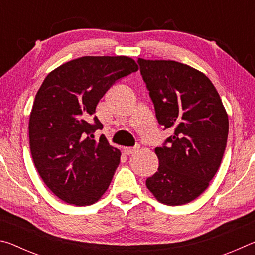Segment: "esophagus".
<instances>
[{"label": "esophagus", "instance_id": "34e87169", "mask_svg": "<svg viewBox=\"0 0 255 255\" xmlns=\"http://www.w3.org/2000/svg\"><path fill=\"white\" fill-rule=\"evenodd\" d=\"M139 148H140L139 145L133 146V147H124V152H125V154H126V155H131L133 153L138 152V150H139Z\"/></svg>", "mask_w": 255, "mask_h": 255}]
</instances>
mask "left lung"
I'll use <instances>...</instances> for the list:
<instances>
[{
    "instance_id": "8db88e82",
    "label": "left lung",
    "mask_w": 255,
    "mask_h": 255,
    "mask_svg": "<svg viewBox=\"0 0 255 255\" xmlns=\"http://www.w3.org/2000/svg\"><path fill=\"white\" fill-rule=\"evenodd\" d=\"M138 64L158 124L173 132L155 148L158 169L146 187L164 205L188 204L208 188L221 165L227 112L211 81L196 68L175 60L138 58Z\"/></svg>"
}]
</instances>
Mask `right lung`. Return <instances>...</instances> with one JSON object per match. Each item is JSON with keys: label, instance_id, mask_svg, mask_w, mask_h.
I'll use <instances>...</instances> for the list:
<instances>
[{"label": "right lung", "instance_id": "obj_1", "mask_svg": "<svg viewBox=\"0 0 255 255\" xmlns=\"http://www.w3.org/2000/svg\"><path fill=\"white\" fill-rule=\"evenodd\" d=\"M138 71L127 56H84L51 71L34 98L29 143L34 166L59 199L74 206L97 202L109 188L120 162L106 138L97 105L116 81Z\"/></svg>", "mask_w": 255, "mask_h": 255}]
</instances>
